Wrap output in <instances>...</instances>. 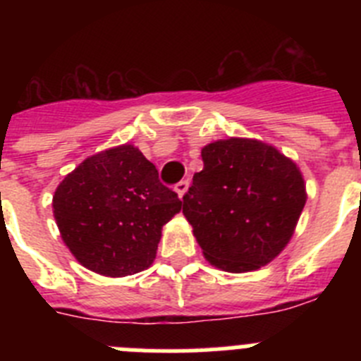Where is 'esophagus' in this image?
Instances as JSON below:
<instances>
[{
  "mask_svg": "<svg viewBox=\"0 0 361 361\" xmlns=\"http://www.w3.org/2000/svg\"><path fill=\"white\" fill-rule=\"evenodd\" d=\"M188 186H190V183H188V180H180V183L175 184V191H177L180 199H183L184 193H186V191H188Z\"/></svg>",
  "mask_w": 361,
  "mask_h": 361,
  "instance_id": "1",
  "label": "esophagus"
}]
</instances>
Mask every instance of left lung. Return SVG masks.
<instances>
[{
	"label": "left lung",
	"instance_id": "1",
	"mask_svg": "<svg viewBox=\"0 0 361 361\" xmlns=\"http://www.w3.org/2000/svg\"><path fill=\"white\" fill-rule=\"evenodd\" d=\"M202 171L183 197V213L213 266L258 269L286 247L305 206L302 173L273 146L251 139L202 148Z\"/></svg>",
	"mask_w": 361,
	"mask_h": 361
}]
</instances>
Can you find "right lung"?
I'll return each instance as SVG.
<instances>
[{
    "instance_id": "obj_1",
    "label": "right lung",
    "mask_w": 361,
    "mask_h": 361,
    "mask_svg": "<svg viewBox=\"0 0 361 361\" xmlns=\"http://www.w3.org/2000/svg\"><path fill=\"white\" fill-rule=\"evenodd\" d=\"M180 199L132 145L92 155L65 177L54 216L72 255L90 271L126 276L152 266L162 226Z\"/></svg>"
}]
</instances>
